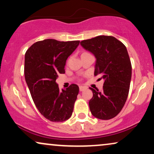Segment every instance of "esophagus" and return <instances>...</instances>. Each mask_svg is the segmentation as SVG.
<instances>
[{"label":"esophagus","instance_id":"1","mask_svg":"<svg viewBox=\"0 0 154 154\" xmlns=\"http://www.w3.org/2000/svg\"><path fill=\"white\" fill-rule=\"evenodd\" d=\"M87 89V87H84V86H80V87H79V91H83L84 90H85Z\"/></svg>","mask_w":154,"mask_h":154}]
</instances>
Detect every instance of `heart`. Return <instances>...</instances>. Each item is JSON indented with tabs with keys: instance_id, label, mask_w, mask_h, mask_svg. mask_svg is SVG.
<instances>
[{
	"instance_id": "obj_1",
	"label": "heart",
	"mask_w": 154,
	"mask_h": 154,
	"mask_svg": "<svg viewBox=\"0 0 154 154\" xmlns=\"http://www.w3.org/2000/svg\"><path fill=\"white\" fill-rule=\"evenodd\" d=\"M87 53H86V52H85V53H83L82 54V55H84V54H87Z\"/></svg>"
}]
</instances>
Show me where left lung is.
<instances>
[{
  "label": "left lung",
  "instance_id": "8db88e82",
  "mask_svg": "<svg viewBox=\"0 0 154 154\" xmlns=\"http://www.w3.org/2000/svg\"><path fill=\"white\" fill-rule=\"evenodd\" d=\"M80 44L96 57L94 75L104 79L101 91L90 87L91 114L101 120L113 118L123 108L130 90L132 65L126 47L113 36L104 35L83 40Z\"/></svg>",
  "mask_w": 154,
  "mask_h": 154
}]
</instances>
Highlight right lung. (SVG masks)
<instances>
[{
	"instance_id": "1",
	"label": "right lung",
	"mask_w": 154,
	"mask_h": 154,
	"mask_svg": "<svg viewBox=\"0 0 154 154\" xmlns=\"http://www.w3.org/2000/svg\"><path fill=\"white\" fill-rule=\"evenodd\" d=\"M79 44L49 38L34 43L25 53L26 82L36 107L50 121H65L72 114L79 87L72 84L60 91L56 80L59 74L65 73L67 59Z\"/></svg>"
}]
</instances>
